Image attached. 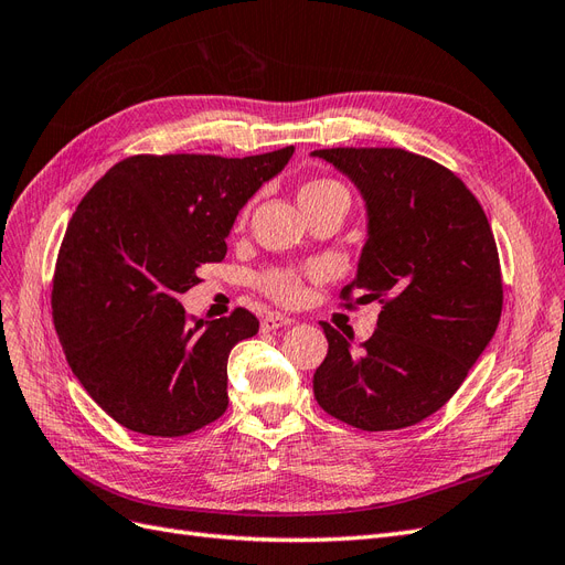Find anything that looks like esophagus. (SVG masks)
Masks as SVG:
<instances>
[{
  "mask_svg": "<svg viewBox=\"0 0 565 565\" xmlns=\"http://www.w3.org/2000/svg\"><path fill=\"white\" fill-rule=\"evenodd\" d=\"M295 320L287 318V316H280V313H273V316H266L262 320V332H276L278 328H287V324H292Z\"/></svg>",
  "mask_w": 565,
  "mask_h": 565,
  "instance_id": "obj_1",
  "label": "esophagus"
}]
</instances>
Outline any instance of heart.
Listing matches in <instances>:
<instances>
[{
  "mask_svg": "<svg viewBox=\"0 0 565 565\" xmlns=\"http://www.w3.org/2000/svg\"><path fill=\"white\" fill-rule=\"evenodd\" d=\"M334 191H344V185L332 181V179H316L309 181L301 188V198H311V195H322V193H334ZM259 285L264 287V292L270 295L273 299L278 301H295L301 292V273L295 268H273L268 273H264Z\"/></svg>",
  "mask_w": 565,
  "mask_h": 565,
  "instance_id": "heart-1",
  "label": "heart"
}]
</instances>
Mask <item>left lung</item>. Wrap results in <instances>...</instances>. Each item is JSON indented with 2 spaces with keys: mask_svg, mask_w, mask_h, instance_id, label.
Wrapping results in <instances>:
<instances>
[{
  "mask_svg": "<svg viewBox=\"0 0 565 565\" xmlns=\"http://www.w3.org/2000/svg\"><path fill=\"white\" fill-rule=\"evenodd\" d=\"M367 204V241L344 306L380 301L361 347L320 322L324 413L363 431L413 426L446 405L502 316V270L481 202L455 172L403 148H322ZM359 297L353 300L352 295Z\"/></svg>",
  "mask_w": 565,
  "mask_h": 565,
  "instance_id": "8db88e82",
  "label": "left lung"
}]
</instances>
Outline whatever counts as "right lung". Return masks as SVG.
Returning <instances> with one entry per match:
<instances>
[{"mask_svg": "<svg viewBox=\"0 0 565 565\" xmlns=\"http://www.w3.org/2000/svg\"><path fill=\"white\" fill-rule=\"evenodd\" d=\"M292 152L131 156L77 204L51 313L73 374L129 431L174 438L226 413L228 353L259 320L247 309L191 320L179 297L224 259L237 212Z\"/></svg>", "mask_w": 565, "mask_h": 565, "instance_id": "1", "label": "right lung"}]
</instances>
